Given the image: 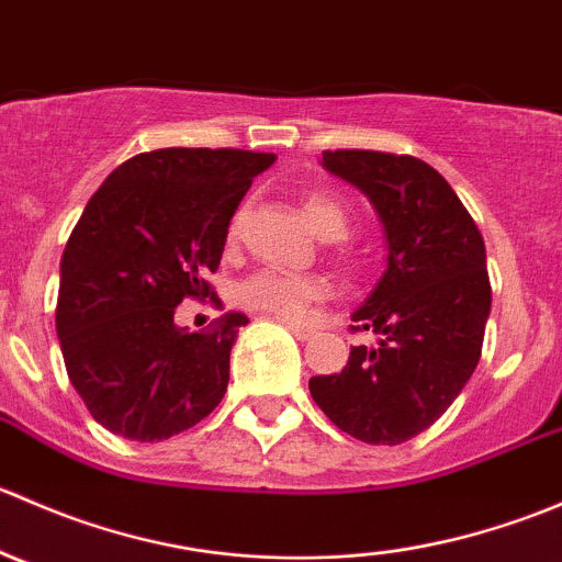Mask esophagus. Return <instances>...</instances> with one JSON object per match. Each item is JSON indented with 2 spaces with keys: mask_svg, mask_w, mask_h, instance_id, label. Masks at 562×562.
Segmentation results:
<instances>
[{
  "mask_svg": "<svg viewBox=\"0 0 562 562\" xmlns=\"http://www.w3.org/2000/svg\"><path fill=\"white\" fill-rule=\"evenodd\" d=\"M285 326L288 328H291V334H293V337H296V339H302V342H304V339H310V337H313V328H307V326H296V323H285Z\"/></svg>",
  "mask_w": 562,
  "mask_h": 562,
  "instance_id": "1",
  "label": "esophagus"
}]
</instances>
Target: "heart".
Segmentation results:
<instances>
[{
  "label": "heart",
  "instance_id": "heart-1",
  "mask_svg": "<svg viewBox=\"0 0 562 562\" xmlns=\"http://www.w3.org/2000/svg\"><path fill=\"white\" fill-rule=\"evenodd\" d=\"M304 214H307L310 225L321 236H342L345 228H348V209L331 192H313L304 201ZM239 228L241 220L236 217L234 225H231V239L239 236ZM323 293H326V282L321 277L293 274V271L282 269H258L247 280H241L236 296H239L241 307L252 310V313L271 315L277 321L299 323L307 317L310 307H313Z\"/></svg>",
  "mask_w": 562,
  "mask_h": 562
}]
</instances>
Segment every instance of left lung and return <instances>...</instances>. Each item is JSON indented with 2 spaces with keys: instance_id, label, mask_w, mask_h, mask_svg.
<instances>
[{
  "instance_id": "obj_1",
  "label": "left lung",
  "mask_w": 562,
  "mask_h": 562,
  "mask_svg": "<svg viewBox=\"0 0 562 562\" xmlns=\"http://www.w3.org/2000/svg\"><path fill=\"white\" fill-rule=\"evenodd\" d=\"M323 168L359 187L381 217L386 271L353 313L372 348H350L310 394L350 438L396 446L432 427L473 375L492 307L479 225L432 166L411 155L323 151Z\"/></svg>"
}]
</instances>
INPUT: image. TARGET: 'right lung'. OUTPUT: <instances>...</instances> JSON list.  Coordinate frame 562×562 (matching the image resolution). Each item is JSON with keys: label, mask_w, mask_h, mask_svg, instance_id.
Here are the masks:
<instances>
[{"label": "right lung", "mask_w": 562, "mask_h": 562, "mask_svg": "<svg viewBox=\"0 0 562 562\" xmlns=\"http://www.w3.org/2000/svg\"><path fill=\"white\" fill-rule=\"evenodd\" d=\"M274 155L157 149L130 157L89 198L59 269L56 334L70 383L113 435L155 443L195 427L225 396L247 315L206 331L173 323L184 299L220 307L231 217Z\"/></svg>", "instance_id": "obj_1"}]
</instances>
